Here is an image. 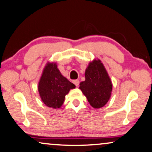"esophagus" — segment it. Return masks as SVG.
Segmentation results:
<instances>
[{"instance_id":"34e87169","label":"esophagus","mask_w":152,"mask_h":152,"mask_svg":"<svg viewBox=\"0 0 152 152\" xmlns=\"http://www.w3.org/2000/svg\"><path fill=\"white\" fill-rule=\"evenodd\" d=\"M73 83H74V84L75 85V86H76V87H78V86H79V80H73Z\"/></svg>"}]
</instances>
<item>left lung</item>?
<instances>
[{
  "label": "left lung",
  "instance_id": "1",
  "mask_svg": "<svg viewBox=\"0 0 152 152\" xmlns=\"http://www.w3.org/2000/svg\"><path fill=\"white\" fill-rule=\"evenodd\" d=\"M85 76L86 80L80 82L79 88L88 102L94 108L104 106L110 99L113 86L102 62L95 60L90 62Z\"/></svg>",
  "mask_w": 152,
  "mask_h": 152
}]
</instances>
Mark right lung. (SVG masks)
Wrapping results in <instances>:
<instances>
[{"mask_svg":"<svg viewBox=\"0 0 152 152\" xmlns=\"http://www.w3.org/2000/svg\"><path fill=\"white\" fill-rule=\"evenodd\" d=\"M75 88L74 84L61 74L56 63H48L40 78L38 90L46 106L59 108L63 104L65 95Z\"/></svg>","mask_w":152,"mask_h":152,"instance_id":"obj_1","label":"right lung"}]
</instances>
